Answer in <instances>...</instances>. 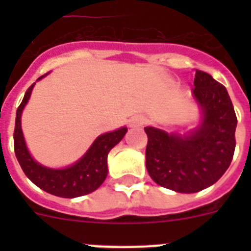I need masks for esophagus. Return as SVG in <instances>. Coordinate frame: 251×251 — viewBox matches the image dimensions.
<instances>
[{"mask_svg":"<svg viewBox=\"0 0 251 251\" xmlns=\"http://www.w3.org/2000/svg\"><path fill=\"white\" fill-rule=\"evenodd\" d=\"M146 121H147V119H146L145 115L138 114V115H134V117H132L129 124H130V127H134V128L142 127V126L146 123Z\"/></svg>","mask_w":251,"mask_h":251,"instance_id":"obj_1","label":"esophagus"}]
</instances>
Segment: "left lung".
Returning <instances> with one entry per match:
<instances>
[{
  "label": "left lung",
  "mask_w": 251,
  "mask_h": 251,
  "mask_svg": "<svg viewBox=\"0 0 251 251\" xmlns=\"http://www.w3.org/2000/svg\"><path fill=\"white\" fill-rule=\"evenodd\" d=\"M194 97L202 123L190 136L146 127V167L159 186L182 194L199 192L220 179L235 152L236 114L227 90L210 74L196 70Z\"/></svg>",
  "instance_id": "obj_1"
}]
</instances>
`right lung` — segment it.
Wrapping results in <instances>:
<instances>
[{"label":"right lung","instance_id":"add662e5","mask_svg":"<svg viewBox=\"0 0 251 251\" xmlns=\"http://www.w3.org/2000/svg\"><path fill=\"white\" fill-rule=\"evenodd\" d=\"M34 85L35 83L26 90L25 97L17 108L15 132H13L15 154L22 171L37 187L55 196L74 199L95 191L104 182L108 175V166H106L108 153L117 143L122 141L124 134L127 133V128L123 127L114 132L99 136L89 151L85 153V156L70 167L63 170H51L44 167L36 163L30 156L21 129L22 109L30 98Z\"/></svg>","mask_w":251,"mask_h":251}]
</instances>
